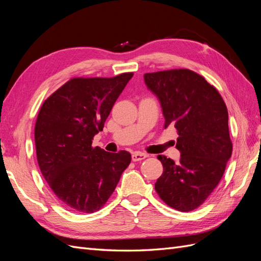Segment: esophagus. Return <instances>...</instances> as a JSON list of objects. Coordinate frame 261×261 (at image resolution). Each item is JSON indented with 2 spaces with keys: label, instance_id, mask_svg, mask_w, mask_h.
I'll use <instances>...</instances> for the list:
<instances>
[{
  "label": "esophagus",
  "instance_id": "esophagus-1",
  "mask_svg": "<svg viewBox=\"0 0 261 261\" xmlns=\"http://www.w3.org/2000/svg\"><path fill=\"white\" fill-rule=\"evenodd\" d=\"M148 156V154L147 153H144V152H134L133 154H132V160L133 161H141V160H144V159H146V158Z\"/></svg>",
  "mask_w": 261,
  "mask_h": 261
}]
</instances>
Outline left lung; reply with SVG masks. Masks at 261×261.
<instances>
[{
  "instance_id": "1",
  "label": "left lung",
  "mask_w": 261,
  "mask_h": 261,
  "mask_svg": "<svg viewBox=\"0 0 261 261\" xmlns=\"http://www.w3.org/2000/svg\"><path fill=\"white\" fill-rule=\"evenodd\" d=\"M144 78L160 101L164 128H176L180 151L178 163L158 155L163 173L155 192L169 207L192 211L215 191L232 155L226 106L216 87L191 69L147 73Z\"/></svg>"
}]
</instances>
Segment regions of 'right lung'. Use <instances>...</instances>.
I'll return each instance as SVG.
<instances>
[{
  "mask_svg": "<svg viewBox=\"0 0 261 261\" xmlns=\"http://www.w3.org/2000/svg\"><path fill=\"white\" fill-rule=\"evenodd\" d=\"M133 73L111 78L74 77L46 99L38 113L35 143L39 168L57 198L70 210L105 206L132 155L92 147Z\"/></svg>",
  "mask_w": 261,
  "mask_h": 261,
  "instance_id": "add662e5",
  "label": "right lung"
}]
</instances>
